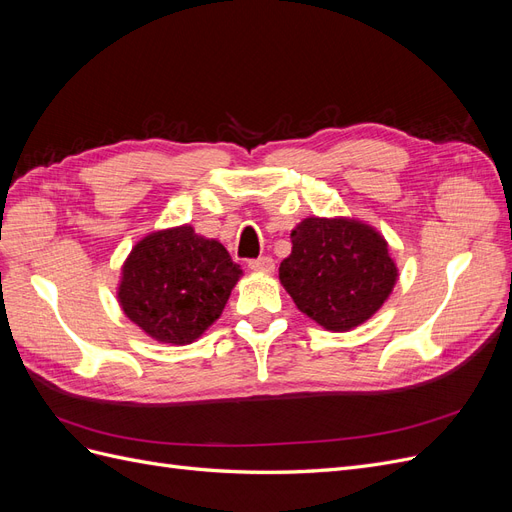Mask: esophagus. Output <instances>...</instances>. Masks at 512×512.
<instances>
[{
  "label": "esophagus",
  "mask_w": 512,
  "mask_h": 512,
  "mask_svg": "<svg viewBox=\"0 0 512 512\" xmlns=\"http://www.w3.org/2000/svg\"><path fill=\"white\" fill-rule=\"evenodd\" d=\"M247 267H250L252 271H258V273H273L275 271V262L269 256H260L256 260L247 262Z\"/></svg>",
  "instance_id": "1"
}]
</instances>
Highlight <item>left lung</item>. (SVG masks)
Listing matches in <instances>:
<instances>
[{"instance_id":"obj_1","label":"left lung","mask_w":512,"mask_h":512,"mask_svg":"<svg viewBox=\"0 0 512 512\" xmlns=\"http://www.w3.org/2000/svg\"><path fill=\"white\" fill-rule=\"evenodd\" d=\"M280 282L305 316L327 331H350L374 316L397 282L389 245L371 226L307 218L290 232Z\"/></svg>"}]
</instances>
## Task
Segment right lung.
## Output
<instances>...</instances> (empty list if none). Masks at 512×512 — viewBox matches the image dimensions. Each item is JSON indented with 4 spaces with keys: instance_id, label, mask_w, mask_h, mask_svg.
I'll return each instance as SVG.
<instances>
[{
    "instance_id": "1",
    "label": "right lung",
    "mask_w": 512,
    "mask_h": 512,
    "mask_svg": "<svg viewBox=\"0 0 512 512\" xmlns=\"http://www.w3.org/2000/svg\"><path fill=\"white\" fill-rule=\"evenodd\" d=\"M241 277L226 247L192 226L151 232L123 262L117 297L126 316L162 344H192L220 318Z\"/></svg>"
}]
</instances>
